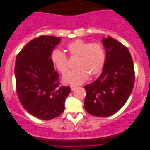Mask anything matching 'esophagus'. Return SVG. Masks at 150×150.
Returning <instances> with one entry per match:
<instances>
[{"mask_svg":"<svg viewBox=\"0 0 150 150\" xmlns=\"http://www.w3.org/2000/svg\"><path fill=\"white\" fill-rule=\"evenodd\" d=\"M77 88V86H74V85H71V86H70V88H71V90H72V91H74L75 88Z\"/></svg>","mask_w":150,"mask_h":150,"instance_id":"1","label":"esophagus"}]
</instances>
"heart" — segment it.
<instances>
[{
	"mask_svg": "<svg viewBox=\"0 0 150 150\" xmlns=\"http://www.w3.org/2000/svg\"><path fill=\"white\" fill-rule=\"evenodd\" d=\"M66 48L71 58L78 57L75 62L77 69L68 72L63 77L66 83L75 85L83 83L88 79V75L96 77L102 72L106 63V51L100 43L75 40L68 43ZM50 59L60 73H66L69 62L64 52L58 48L54 49Z\"/></svg>",
	"mask_w": 150,
	"mask_h": 150,
	"instance_id": "1",
	"label": "heart"
}]
</instances>
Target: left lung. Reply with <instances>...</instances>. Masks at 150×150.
<instances>
[{"mask_svg": "<svg viewBox=\"0 0 150 150\" xmlns=\"http://www.w3.org/2000/svg\"><path fill=\"white\" fill-rule=\"evenodd\" d=\"M106 63L100 76L86 85L84 107L89 114L108 117L122 108L129 98L135 81L132 57L126 46L111 37L103 38Z\"/></svg>", "mask_w": 150, "mask_h": 150, "instance_id": "obj_1", "label": "left lung"}]
</instances>
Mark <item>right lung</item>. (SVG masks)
Listing matches in <instances>:
<instances>
[{"instance_id":"1","label":"right lung","mask_w":150,"mask_h":150,"mask_svg":"<svg viewBox=\"0 0 150 150\" xmlns=\"http://www.w3.org/2000/svg\"><path fill=\"white\" fill-rule=\"evenodd\" d=\"M60 37L42 35L30 40L18 54L15 63L16 91L19 102L30 114L48 120L59 116L70 93L60 86L59 75L50 59Z\"/></svg>"}]
</instances>
